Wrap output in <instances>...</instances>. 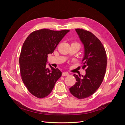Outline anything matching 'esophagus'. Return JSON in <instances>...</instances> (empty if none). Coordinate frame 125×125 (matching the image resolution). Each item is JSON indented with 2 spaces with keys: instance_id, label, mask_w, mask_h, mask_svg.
Masks as SVG:
<instances>
[{
  "instance_id": "1",
  "label": "esophagus",
  "mask_w": 125,
  "mask_h": 125,
  "mask_svg": "<svg viewBox=\"0 0 125 125\" xmlns=\"http://www.w3.org/2000/svg\"><path fill=\"white\" fill-rule=\"evenodd\" d=\"M69 74L68 73H67V72H63L62 74V76H68V75H69Z\"/></svg>"
}]
</instances>
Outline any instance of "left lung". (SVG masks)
<instances>
[{
    "instance_id": "1",
    "label": "left lung",
    "mask_w": 125,
    "mask_h": 125,
    "mask_svg": "<svg viewBox=\"0 0 125 125\" xmlns=\"http://www.w3.org/2000/svg\"><path fill=\"white\" fill-rule=\"evenodd\" d=\"M75 31L84 45V55L82 63V69H85V75H82L81 78L73 74L76 82L69 90L74 96L82 99L92 95L103 82L107 56L103 44L93 33L82 29H77Z\"/></svg>"
}]
</instances>
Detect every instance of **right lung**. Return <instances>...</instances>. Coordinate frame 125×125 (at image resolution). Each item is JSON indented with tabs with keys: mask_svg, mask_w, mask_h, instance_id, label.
<instances>
[{
	"mask_svg": "<svg viewBox=\"0 0 125 125\" xmlns=\"http://www.w3.org/2000/svg\"><path fill=\"white\" fill-rule=\"evenodd\" d=\"M69 30L53 31L46 29L32 32L22 46L19 58L21 79L29 91L42 99L50 94L62 73L49 64L47 55L53 52Z\"/></svg>",
	"mask_w": 125,
	"mask_h": 125,
	"instance_id": "obj_1",
	"label": "right lung"
}]
</instances>
